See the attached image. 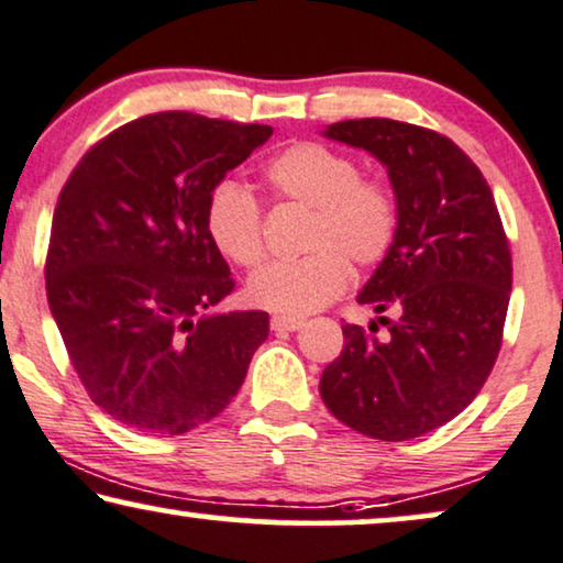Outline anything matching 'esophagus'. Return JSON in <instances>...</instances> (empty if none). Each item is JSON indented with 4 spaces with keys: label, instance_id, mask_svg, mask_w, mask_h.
I'll list each match as a JSON object with an SVG mask.
<instances>
[{
    "label": "esophagus",
    "instance_id": "34e87169",
    "mask_svg": "<svg viewBox=\"0 0 563 563\" xmlns=\"http://www.w3.org/2000/svg\"><path fill=\"white\" fill-rule=\"evenodd\" d=\"M306 324L303 319H296V317H273L269 319V327L275 329V332H298Z\"/></svg>",
    "mask_w": 563,
    "mask_h": 563
}]
</instances>
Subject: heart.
Returning a JSON list of instances; mask_svg holds the SVG:
<instances>
[{
	"label": "heart",
	"mask_w": 563,
	"mask_h": 563,
	"mask_svg": "<svg viewBox=\"0 0 563 563\" xmlns=\"http://www.w3.org/2000/svg\"><path fill=\"white\" fill-rule=\"evenodd\" d=\"M262 183L275 200L311 208L303 257L273 262L246 286L250 301L262 309L288 317L317 311L342 294L350 265L376 267L391 252L399 200L384 179L360 177L352 156L301 141L265 164ZM203 221L216 250L234 265L257 267L265 260L262 208L246 187L221 179L208 192Z\"/></svg>",
	"instance_id": "heart-1"
}]
</instances>
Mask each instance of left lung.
<instances>
[{
    "label": "left lung",
    "instance_id": "obj_1",
    "mask_svg": "<svg viewBox=\"0 0 563 563\" xmlns=\"http://www.w3.org/2000/svg\"><path fill=\"white\" fill-rule=\"evenodd\" d=\"M324 136L365 148L388 169L399 231L357 296L376 313H396L378 317L388 336L344 324L321 399L368 438H419L474 401L499 355L512 254L497 203L466 152L430 129L360 118L332 123Z\"/></svg>",
    "mask_w": 563,
    "mask_h": 563
}]
</instances>
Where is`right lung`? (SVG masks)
Returning <instances> with one entry per match:
<instances>
[{
    "mask_svg": "<svg viewBox=\"0 0 563 563\" xmlns=\"http://www.w3.org/2000/svg\"><path fill=\"white\" fill-rule=\"evenodd\" d=\"M269 136V125L154 112L97 141L58 195L51 313L89 399L131 430L169 438L211 422L267 340L265 311H213L234 280L203 211Z\"/></svg>",
    "mask_w": 563,
    "mask_h": 563,
    "instance_id": "1",
    "label": "right lung"
}]
</instances>
